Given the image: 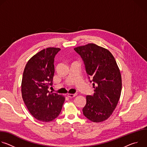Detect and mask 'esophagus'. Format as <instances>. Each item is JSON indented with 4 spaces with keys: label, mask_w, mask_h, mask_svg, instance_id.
<instances>
[{
    "label": "esophagus",
    "mask_w": 147,
    "mask_h": 147,
    "mask_svg": "<svg viewBox=\"0 0 147 147\" xmlns=\"http://www.w3.org/2000/svg\"><path fill=\"white\" fill-rule=\"evenodd\" d=\"M77 94H68L67 96L69 98H73L75 97Z\"/></svg>",
    "instance_id": "34e87169"
}]
</instances>
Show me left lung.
<instances>
[{
	"label": "left lung",
	"mask_w": 147,
	"mask_h": 147,
	"mask_svg": "<svg viewBox=\"0 0 147 147\" xmlns=\"http://www.w3.org/2000/svg\"><path fill=\"white\" fill-rule=\"evenodd\" d=\"M93 82L94 93L86 96L83 114L93 122L108 119L115 109L121 95V77L115 57L107 49L94 44L75 48Z\"/></svg>",
	"instance_id": "1"
}]
</instances>
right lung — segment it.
<instances>
[{"label": "right lung", "instance_id": "1", "mask_svg": "<svg viewBox=\"0 0 147 147\" xmlns=\"http://www.w3.org/2000/svg\"><path fill=\"white\" fill-rule=\"evenodd\" d=\"M60 50L48 48L40 51L28 61L23 72V99L32 116L44 122L51 121L59 116L65 100L63 95L48 90L53 84L54 60Z\"/></svg>", "mask_w": 147, "mask_h": 147}]
</instances>
